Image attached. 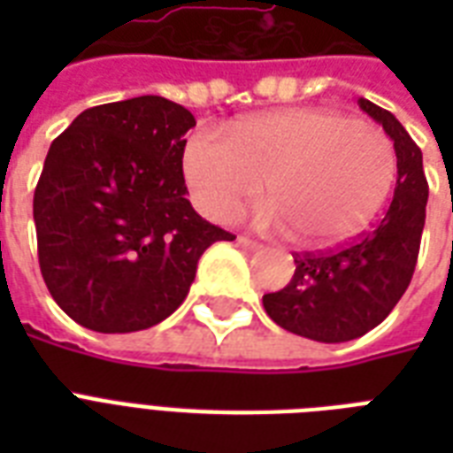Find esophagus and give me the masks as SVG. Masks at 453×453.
<instances>
[{
  "mask_svg": "<svg viewBox=\"0 0 453 453\" xmlns=\"http://www.w3.org/2000/svg\"><path fill=\"white\" fill-rule=\"evenodd\" d=\"M237 244L244 249H249V251H258V249L263 247V244H258V242L249 240V237H237Z\"/></svg>",
  "mask_w": 453,
  "mask_h": 453,
  "instance_id": "34e87169",
  "label": "esophagus"
}]
</instances>
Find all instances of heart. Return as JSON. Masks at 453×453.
I'll return each mask as SVG.
<instances>
[{
	"label": "heart",
	"instance_id": "1",
	"mask_svg": "<svg viewBox=\"0 0 453 453\" xmlns=\"http://www.w3.org/2000/svg\"><path fill=\"white\" fill-rule=\"evenodd\" d=\"M183 173L199 211L230 220L268 183L275 202L263 220L289 230L303 249H326L359 234L386 204L397 152L379 127L331 110L289 108L242 119L234 138L197 131Z\"/></svg>",
	"mask_w": 453,
	"mask_h": 453
}]
</instances>
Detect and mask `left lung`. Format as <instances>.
<instances>
[{
  "instance_id": "8db88e82",
  "label": "left lung",
  "mask_w": 453,
  "mask_h": 453,
  "mask_svg": "<svg viewBox=\"0 0 453 453\" xmlns=\"http://www.w3.org/2000/svg\"><path fill=\"white\" fill-rule=\"evenodd\" d=\"M357 105L383 127L397 152V185L386 216L355 242L324 254H296L284 289L263 296V308L282 329L319 343H343L379 326L397 305L414 275L428 180L421 148L400 119L359 98Z\"/></svg>"
}]
</instances>
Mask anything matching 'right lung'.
<instances>
[{
  "mask_svg": "<svg viewBox=\"0 0 453 453\" xmlns=\"http://www.w3.org/2000/svg\"><path fill=\"white\" fill-rule=\"evenodd\" d=\"M190 110L138 96L84 110L49 148L32 213L53 301L101 334L150 329L185 301L197 263L234 234L185 199Z\"/></svg>",
  "mask_w": 453,
  "mask_h": 453,
  "instance_id": "obj_1",
  "label": "right lung"
}]
</instances>
